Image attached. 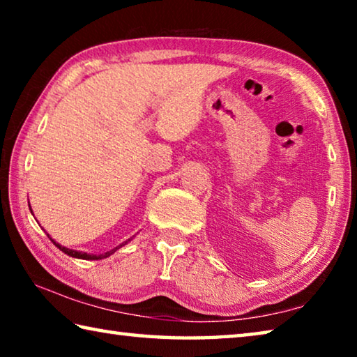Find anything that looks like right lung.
Segmentation results:
<instances>
[{"label":"right lung","mask_w":357,"mask_h":357,"mask_svg":"<svg viewBox=\"0 0 357 357\" xmlns=\"http://www.w3.org/2000/svg\"><path fill=\"white\" fill-rule=\"evenodd\" d=\"M29 209H31V208H29ZM31 214H33V209H31ZM47 236H48V238H50V241H52V243H53V244H55V245L58 247V249H59V250H61V252H64V253H66V255H69V257H72V258H80V259H102V258H107V257H110V255H112V253H114V252H116V250L119 249V247H123V245H126V244H128V243H129V241L132 239V238H130V239H128V241H126V243H123V244H119L118 247H114V249H112V250H108V252H105V253H100V255H94V253H86V252H80V250L68 249V247H64V245H61V244H58L55 239H52V236H50V234H48V233H47Z\"/></svg>","instance_id":"1"}]
</instances>
